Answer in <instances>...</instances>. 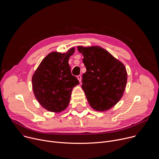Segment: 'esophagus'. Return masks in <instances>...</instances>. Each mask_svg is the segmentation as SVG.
Returning a JSON list of instances; mask_svg holds the SVG:
<instances>
[{
	"instance_id": "obj_1",
	"label": "esophagus",
	"mask_w": 159,
	"mask_h": 159,
	"mask_svg": "<svg viewBox=\"0 0 159 159\" xmlns=\"http://www.w3.org/2000/svg\"><path fill=\"white\" fill-rule=\"evenodd\" d=\"M77 79H78V80H79V82H81V80H82V76L80 75H77Z\"/></svg>"
}]
</instances>
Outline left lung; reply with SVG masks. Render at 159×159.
I'll return each instance as SVG.
<instances>
[{"label":"left lung","instance_id":"left-lung-1","mask_svg":"<svg viewBox=\"0 0 159 159\" xmlns=\"http://www.w3.org/2000/svg\"><path fill=\"white\" fill-rule=\"evenodd\" d=\"M82 53L86 72L82 75V87L93 109L105 111L121 98L127 81L124 65L106 50L99 47H78Z\"/></svg>","mask_w":159,"mask_h":159}]
</instances>
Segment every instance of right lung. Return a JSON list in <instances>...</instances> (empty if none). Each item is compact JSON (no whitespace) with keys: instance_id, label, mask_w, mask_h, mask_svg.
<instances>
[{"instance_id":"right-lung-1","label":"right lung","mask_w":159,"mask_h":159,"mask_svg":"<svg viewBox=\"0 0 159 159\" xmlns=\"http://www.w3.org/2000/svg\"><path fill=\"white\" fill-rule=\"evenodd\" d=\"M74 51L72 48L66 53H50L42 60L32 77L36 99L49 111L59 112L66 109L74 87L79 84L72 75L69 64Z\"/></svg>"}]
</instances>
